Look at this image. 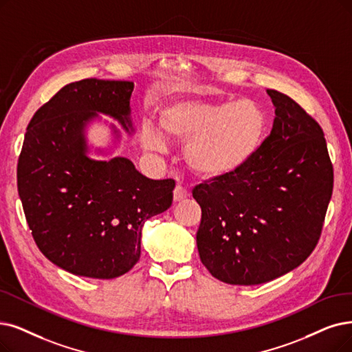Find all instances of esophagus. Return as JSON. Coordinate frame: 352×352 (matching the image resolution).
<instances>
[{
  "mask_svg": "<svg viewBox=\"0 0 352 352\" xmlns=\"http://www.w3.org/2000/svg\"><path fill=\"white\" fill-rule=\"evenodd\" d=\"M188 195H189V192H188V189H186L185 186L176 185V188H175V190H173V199H175L176 202H179V201H182V199H185Z\"/></svg>",
  "mask_w": 352,
  "mask_h": 352,
  "instance_id": "34e87169",
  "label": "esophagus"
}]
</instances>
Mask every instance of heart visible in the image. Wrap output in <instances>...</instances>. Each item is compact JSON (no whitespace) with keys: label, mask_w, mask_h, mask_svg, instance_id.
Instances as JSON below:
<instances>
[{"label":"heart","mask_w":352,"mask_h":352,"mask_svg":"<svg viewBox=\"0 0 352 352\" xmlns=\"http://www.w3.org/2000/svg\"><path fill=\"white\" fill-rule=\"evenodd\" d=\"M159 127L167 140L188 142L185 159L196 175L215 179L238 172L257 156L269 121L251 100H177L163 108ZM162 136L151 125L142 130V142L148 150H164Z\"/></svg>","instance_id":"b5f03b06"}]
</instances>
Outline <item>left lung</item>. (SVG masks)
I'll return each instance as SVG.
<instances>
[{"instance_id":"obj_1","label":"left lung","mask_w":352,"mask_h":352,"mask_svg":"<svg viewBox=\"0 0 352 352\" xmlns=\"http://www.w3.org/2000/svg\"><path fill=\"white\" fill-rule=\"evenodd\" d=\"M272 133L240 170L195 186L202 209L196 244L202 264L228 285L270 282L315 250L333 189L320 125L290 96L267 89Z\"/></svg>"}]
</instances>
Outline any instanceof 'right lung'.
Wrapping results in <instances>:
<instances>
[{
    "label": "right lung",
    "mask_w": 352,
    "mask_h": 352,
    "mask_svg": "<svg viewBox=\"0 0 352 352\" xmlns=\"http://www.w3.org/2000/svg\"><path fill=\"white\" fill-rule=\"evenodd\" d=\"M133 88L94 78L69 83L36 111L24 135L17 188L27 223L38 250L76 276L130 272L144 222L173 201V179L153 180L125 157L95 162L83 153V124L95 112L125 127Z\"/></svg>",
    "instance_id": "obj_1"
}]
</instances>
